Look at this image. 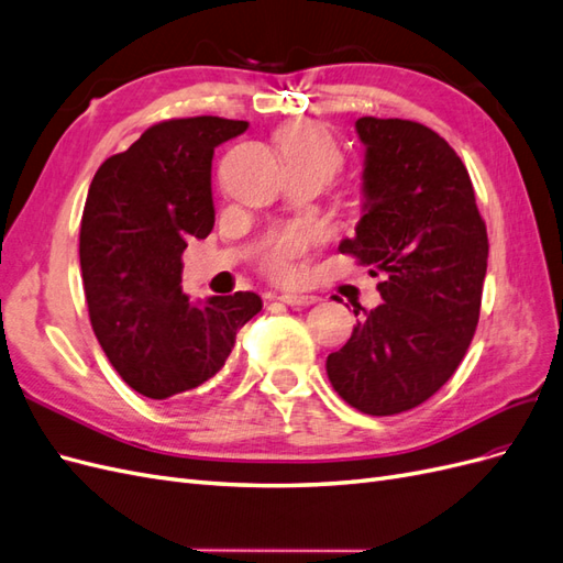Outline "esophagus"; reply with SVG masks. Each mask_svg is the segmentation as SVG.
Here are the masks:
<instances>
[{"instance_id": "obj_1", "label": "esophagus", "mask_w": 563, "mask_h": 563, "mask_svg": "<svg viewBox=\"0 0 563 563\" xmlns=\"http://www.w3.org/2000/svg\"><path fill=\"white\" fill-rule=\"evenodd\" d=\"M279 300H282L284 305H288V308H294V310L310 308V305L319 302L317 296H305V294H284V296H279Z\"/></svg>"}]
</instances>
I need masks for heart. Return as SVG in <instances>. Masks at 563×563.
Instances as JSON below:
<instances>
[{
  "label": "heart",
  "instance_id": "1",
  "mask_svg": "<svg viewBox=\"0 0 563 563\" xmlns=\"http://www.w3.org/2000/svg\"><path fill=\"white\" fill-rule=\"evenodd\" d=\"M286 168H300L331 180L343 166V150L331 131L317 122H294L277 133ZM312 234L302 228H288L272 234L261 251V265L269 277H296V261L310 249Z\"/></svg>",
  "mask_w": 563,
  "mask_h": 563
}]
</instances>
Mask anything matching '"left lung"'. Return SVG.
Wrapping results in <instances>:
<instances>
[{
  "mask_svg": "<svg viewBox=\"0 0 563 563\" xmlns=\"http://www.w3.org/2000/svg\"><path fill=\"white\" fill-rule=\"evenodd\" d=\"M366 145L364 216L340 253L378 284L383 305L327 360L333 389L356 411L395 416L444 385L479 323L486 223L455 150L408 119H356ZM360 314V312H354Z\"/></svg>",
  "mask_w": 563,
  "mask_h": 563,
  "instance_id": "left-lung-1",
  "label": "left lung"
}]
</instances>
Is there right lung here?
I'll list each match as a JSON object with an SVG mask.
<instances>
[{
    "label": "right lung",
    "mask_w": 563,
    "mask_h": 563,
    "mask_svg": "<svg viewBox=\"0 0 563 563\" xmlns=\"http://www.w3.org/2000/svg\"><path fill=\"white\" fill-rule=\"evenodd\" d=\"M249 129L223 117L166 119L96 172L79 230L89 319L122 380L150 399L195 389L223 368L258 294H183V251L213 230V150Z\"/></svg>",
    "instance_id": "right-lung-1"
}]
</instances>
